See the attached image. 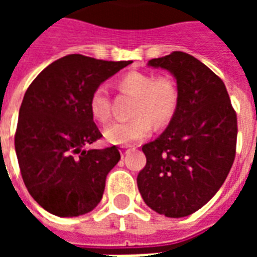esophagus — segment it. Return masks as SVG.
<instances>
[{
	"label": "esophagus",
	"instance_id": "34e87169",
	"mask_svg": "<svg viewBox=\"0 0 257 257\" xmlns=\"http://www.w3.org/2000/svg\"><path fill=\"white\" fill-rule=\"evenodd\" d=\"M129 150H131V146H122V156H126Z\"/></svg>",
	"mask_w": 257,
	"mask_h": 257
}]
</instances>
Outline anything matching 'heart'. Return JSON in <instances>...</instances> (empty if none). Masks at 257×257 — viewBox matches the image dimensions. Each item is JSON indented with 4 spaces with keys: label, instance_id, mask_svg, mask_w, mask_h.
<instances>
[{
    "label": "heart",
    "instance_id": "1",
    "mask_svg": "<svg viewBox=\"0 0 257 257\" xmlns=\"http://www.w3.org/2000/svg\"><path fill=\"white\" fill-rule=\"evenodd\" d=\"M119 89L136 96L134 119L126 122H114L104 129V138L110 143L121 146L150 136L154 128L165 126L172 119L179 104V89L176 82L168 75L131 71L118 81ZM89 111L95 121L108 122L111 117V104L107 90L103 86L96 88L89 97Z\"/></svg>",
    "mask_w": 257,
    "mask_h": 257
}]
</instances>
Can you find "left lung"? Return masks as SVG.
<instances>
[{
	"label": "left lung",
	"instance_id": "obj_1",
	"mask_svg": "<svg viewBox=\"0 0 257 257\" xmlns=\"http://www.w3.org/2000/svg\"><path fill=\"white\" fill-rule=\"evenodd\" d=\"M149 66L175 75L179 104L161 136L142 147L147 162L138 187L157 213L184 217L224 183L235 158L237 112L224 82L189 53L176 51Z\"/></svg>",
	"mask_w": 257,
	"mask_h": 257
}]
</instances>
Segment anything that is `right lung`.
<instances>
[{"instance_id": "obj_1", "label": "right lung", "mask_w": 257, "mask_h": 257, "mask_svg": "<svg viewBox=\"0 0 257 257\" xmlns=\"http://www.w3.org/2000/svg\"><path fill=\"white\" fill-rule=\"evenodd\" d=\"M132 62H107L79 53L44 68L19 110L15 150L26 187L52 215L73 217L100 202L117 146L84 150L101 138L89 111L92 92Z\"/></svg>"}]
</instances>
